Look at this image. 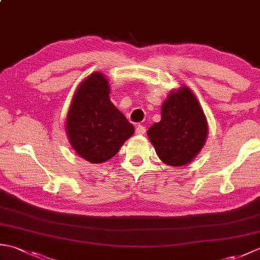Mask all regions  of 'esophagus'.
Segmentation results:
<instances>
[{"instance_id": "esophagus-1", "label": "esophagus", "mask_w": 260, "mask_h": 260, "mask_svg": "<svg viewBox=\"0 0 260 260\" xmlns=\"http://www.w3.org/2000/svg\"><path fill=\"white\" fill-rule=\"evenodd\" d=\"M145 132H146V128L143 125H139L136 127V129H135V133L137 134V135H143V134H145Z\"/></svg>"}]
</instances>
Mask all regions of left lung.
Segmentation results:
<instances>
[{"instance_id": "left-lung-1", "label": "left lung", "mask_w": 260, "mask_h": 260, "mask_svg": "<svg viewBox=\"0 0 260 260\" xmlns=\"http://www.w3.org/2000/svg\"><path fill=\"white\" fill-rule=\"evenodd\" d=\"M158 157L172 167L191 162L201 151L208 125L196 96L187 87L171 92L162 106V118L147 132Z\"/></svg>"}]
</instances>
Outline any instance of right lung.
Here are the masks:
<instances>
[{"label": "right lung", "instance_id": "add662e5", "mask_svg": "<svg viewBox=\"0 0 260 260\" xmlns=\"http://www.w3.org/2000/svg\"><path fill=\"white\" fill-rule=\"evenodd\" d=\"M66 129L77 154L90 163L112 158L134 133V126L110 102L108 81L99 73L77 89Z\"/></svg>", "mask_w": 260, "mask_h": 260}]
</instances>
